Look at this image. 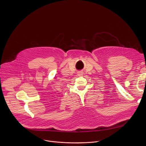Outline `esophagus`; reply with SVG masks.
<instances>
[{"label": "esophagus", "instance_id": "obj_1", "mask_svg": "<svg viewBox=\"0 0 146 146\" xmlns=\"http://www.w3.org/2000/svg\"><path fill=\"white\" fill-rule=\"evenodd\" d=\"M77 74H78V76H82V74H83V73L82 72H78V73H77Z\"/></svg>", "mask_w": 146, "mask_h": 146}]
</instances>
